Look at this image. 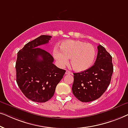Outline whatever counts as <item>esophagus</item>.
Returning <instances> with one entry per match:
<instances>
[{
  "label": "esophagus",
  "mask_w": 128,
  "mask_h": 128,
  "mask_svg": "<svg viewBox=\"0 0 128 128\" xmlns=\"http://www.w3.org/2000/svg\"><path fill=\"white\" fill-rule=\"evenodd\" d=\"M65 74H66V75H68V74H72V72H69V71H68V70H67V71H66V72Z\"/></svg>",
  "instance_id": "obj_1"
}]
</instances>
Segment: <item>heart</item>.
<instances>
[{
	"label": "heart",
	"mask_w": 128,
	"mask_h": 128,
	"mask_svg": "<svg viewBox=\"0 0 128 128\" xmlns=\"http://www.w3.org/2000/svg\"><path fill=\"white\" fill-rule=\"evenodd\" d=\"M60 51L54 48L53 55L61 67L68 64V59L74 70L82 72L88 69L93 64L96 55V49L90 44L79 40H68L60 44Z\"/></svg>",
	"instance_id": "obj_1"
}]
</instances>
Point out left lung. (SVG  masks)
<instances>
[{"label": "left lung", "mask_w": 128, "mask_h": 128, "mask_svg": "<svg viewBox=\"0 0 128 128\" xmlns=\"http://www.w3.org/2000/svg\"><path fill=\"white\" fill-rule=\"evenodd\" d=\"M98 54L94 65L80 73H73L72 92L82 102L99 98L107 89L113 73L112 56L102 45L97 46Z\"/></svg>", "instance_id": "8db88e82"}]
</instances>
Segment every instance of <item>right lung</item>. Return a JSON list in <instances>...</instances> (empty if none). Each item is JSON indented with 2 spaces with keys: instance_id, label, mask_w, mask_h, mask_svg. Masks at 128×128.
Returning <instances> with one entry per match:
<instances>
[{
  "instance_id": "obj_1",
  "label": "right lung",
  "mask_w": 128,
  "mask_h": 128,
  "mask_svg": "<svg viewBox=\"0 0 128 128\" xmlns=\"http://www.w3.org/2000/svg\"><path fill=\"white\" fill-rule=\"evenodd\" d=\"M52 36H42L24 45L17 53L16 82L24 96L34 102H45L53 97L66 72L53 64L54 58L40 45Z\"/></svg>"
}]
</instances>
